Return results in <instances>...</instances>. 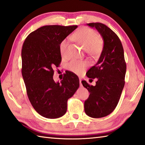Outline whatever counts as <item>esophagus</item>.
<instances>
[{
	"mask_svg": "<svg viewBox=\"0 0 145 145\" xmlns=\"http://www.w3.org/2000/svg\"><path fill=\"white\" fill-rule=\"evenodd\" d=\"M79 81H80V86H82V78H79Z\"/></svg>",
	"mask_w": 145,
	"mask_h": 145,
	"instance_id": "esophagus-1",
	"label": "esophagus"
}]
</instances>
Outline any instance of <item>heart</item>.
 Instances as JSON below:
<instances>
[{
  "mask_svg": "<svg viewBox=\"0 0 145 145\" xmlns=\"http://www.w3.org/2000/svg\"><path fill=\"white\" fill-rule=\"evenodd\" d=\"M72 38L92 57L98 56L103 49V41L102 39L99 38L98 34L95 31L90 28H80L73 34ZM67 43V40L65 39L59 45V52L62 56L65 55ZM87 65L86 61L74 60L69 63L68 68L75 74L81 75L86 69Z\"/></svg>",
  "mask_w": 145,
  "mask_h": 145,
  "instance_id": "obj_1",
  "label": "heart"
}]
</instances>
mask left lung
I'll use <instances>...</instances> for the list:
<instances>
[{
	"mask_svg": "<svg viewBox=\"0 0 145 145\" xmlns=\"http://www.w3.org/2000/svg\"><path fill=\"white\" fill-rule=\"evenodd\" d=\"M87 25L101 34L104 46L97 63L87 73L89 78H97L95 86L82 81L90 92L84 103V109L87 116L100 118L110 114L117 106L125 84L126 64L123 45L114 31L99 22Z\"/></svg>",
	"mask_w": 145,
	"mask_h": 145,
	"instance_id": "1",
	"label": "left lung"
}]
</instances>
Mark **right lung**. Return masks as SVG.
<instances>
[{"label":"right lung","instance_id":"obj_1","mask_svg":"<svg viewBox=\"0 0 145 145\" xmlns=\"http://www.w3.org/2000/svg\"><path fill=\"white\" fill-rule=\"evenodd\" d=\"M77 25H44L31 33L22 45V75L33 108L48 119L61 117L67 112V101L79 87L73 73L66 74L60 82L53 80V69L61 61V42Z\"/></svg>","mask_w":145,"mask_h":145}]
</instances>
